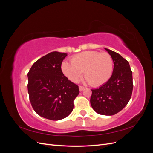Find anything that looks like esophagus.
I'll list each match as a JSON object with an SVG mask.
<instances>
[{
	"mask_svg": "<svg viewBox=\"0 0 153 153\" xmlns=\"http://www.w3.org/2000/svg\"><path fill=\"white\" fill-rule=\"evenodd\" d=\"M85 89V87H83V86H79V90H80V91H82L83 90H84Z\"/></svg>",
	"mask_w": 153,
	"mask_h": 153,
	"instance_id": "obj_1",
	"label": "esophagus"
}]
</instances>
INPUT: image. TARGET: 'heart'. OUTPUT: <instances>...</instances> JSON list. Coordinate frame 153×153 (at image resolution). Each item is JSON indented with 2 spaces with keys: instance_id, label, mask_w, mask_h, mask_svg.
Listing matches in <instances>:
<instances>
[{
  "instance_id": "obj_1",
  "label": "heart",
  "mask_w": 153,
  "mask_h": 153,
  "mask_svg": "<svg viewBox=\"0 0 153 153\" xmlns=\"http://www.w3.org/2000/svg\"><path fill=\"white\" fill-rule=\"evenodd\" d=\"M71 63L63 61L61 70L68 79L78 82L84 71V77L92 86H100L107 82L113 71V60L107 53L88 50L71 58Z\"/></svg>"
}]
</instances>
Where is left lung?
Listing matches in <instances>:
<instances>
[{
    "label": "left lung",
    "instance_id": "obj_1",
    "mask_svg": "<svg viewBox=\"0 0 153 153\" xmlns=\"http://www.w3.org/2000/svg\"><path fill=\"white\" fill-rule=\"evenodd\" d=\"M112 58L114 70L110 79L98 89H91V105L96 112L113 115L123 110L131 98L132 71L128 61L121 55L105 48Z\"/></svg>",
    "mask_w": 153,
    "mask_h": 153
}]
</instances>
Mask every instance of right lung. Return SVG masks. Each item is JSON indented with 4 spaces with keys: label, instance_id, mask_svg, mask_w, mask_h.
Here are the masks:
<instances>
[{
    "label": "right lung",
    "instance_id": "add662e5",
    "mask_svg": "<svg viewBox=\"0 0 153 153\" xmlns=\"http://www.w3.org/2000/svg\"><path fill=\"white\" fill-rule=\"evenodd\" d=\"M67 53L53 52L36 61L27 74L32 108L40 116L58 121L71 114L78 86L64 75L61 64Z\"/></svg>",
    "mask_w": 153,
    "mask_h": 153
}]
</instances>
